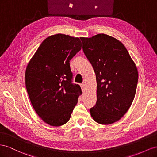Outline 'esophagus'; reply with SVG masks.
Returning <instances> with one entry per match:
<instances>
[{"label": "esophagus", "instance_id": "esophagus-1", "mask_svg": "<svg viewBox=\"0 0 157 157\" xmlns=\"http://www.w3.org/2000/svg\"><path fill=\"white\" fill-rule=\"evenodd\" d=\"M80 86H81V87H82V91L83 92L84 91H85V86H86V84H85V83H82L81 85H80Z\"/></svg>", "mask_w": 157, "mask_h": 157}]
</instances>
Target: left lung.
Masks as SVG:
<instances>
[{
    "label": "left lung",
    "instance_id": "obj_1",
    "mask_svg": "<svg viewBox=\"0 0 157 157\" xmlns=\"http://www.w3.org/2000/svg\"><path fill=\"white\" fill-rule=\"evenodd\" d=\"M80 39L97 81V102L90 109L91 116L98 123L112 124L121 119L133 101L137 68L117 39L105 34Z\"/></svg>",
    "mask_w": 157,
    "mask_h": 157
}]
</instances>
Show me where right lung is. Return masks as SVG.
Segmentation results:
<instances>
[{
	"instance_id": "right-lung-1",
	"label": "right lung",
	"mask_w": 157,
	"mask_h": 157,
	"mask_svg": "<svg viewBox=\"0 0 157 157\" xmlns=\"http://www.w3.org/2000/svg\"><path fill=\"white\" fill-rule=\"evenodd\" d=\"M79 38L57 34L46 38L28 63L25 82L35 111L44 122L58 127L70 120L81 87L71 83L70 61L81 50Z\"/></svg>"
}]
</instances>
